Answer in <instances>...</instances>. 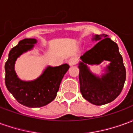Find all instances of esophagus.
Masks as SVG:
<instances>
[{
	"instance_id": "1",
	"label": "esophagus",
	"mask_w": 133,
	"mask_h": 133,
	"mask_svg": "<svg viewBox=\"0 0 133 133\" xmlns=\"http://www.w3.org/2000/svg\"><path fill=\"white\" fill-rule=\"evenodd\" d=\"M78 63V60L77 58H75V57H72V58H70L68 61V63L69 64L70 66H72V65H75Z\"/></svg>"
}]
</instances>
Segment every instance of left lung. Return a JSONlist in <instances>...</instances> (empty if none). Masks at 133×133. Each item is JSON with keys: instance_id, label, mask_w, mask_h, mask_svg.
I'll return each mask as SVG.
<instances>
[{"instance_id": "left-lung-1", "label": "left lung", "mask_w": 133, "mask_h": 133, "mask_svg": "<svg viewBox=\"0 0 133 133\" xmlns=\"http://www.w3.org/2000/svg\"><path fill=\"white\" fill-rule=\"evenodd\" d=\"M93 40L99 41L81 57L79 81L83 97L94 105H102L113 101L120 95L125 81L126 70L116 43L105 34L95 35ZM103 60L111 63L106 74L100 78L89 71L87 64H98Z\"/></svg>"}]
</instances>
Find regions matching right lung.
I'll return each mask as SVG.
<instances>
[{
  "label": "right lung",
  "instance_id": "add662e5",
  "mask_svg": "<svg viewBox=\"0 0 133 133\" xmlns=\"http://www.w3.org/2000/svg\"><path fill=\"white\" fill-rule=\"evenodd\" d=\"M37 43L34 38H25L10 50L5 64V83L8 91L16 100L28 108H39L52 102L57 95L60 84L70 66L63 64L57 67H48L43 73L33 81L20 80L14 70L18 57L32 49Z\"/></svg>",
  "mask_w": 133,
  "mask_h": 133
}]
</instances>
